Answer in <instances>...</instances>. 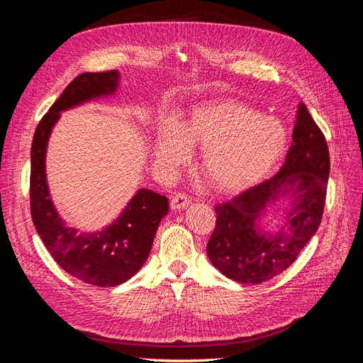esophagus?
I'll list each match as a JSON object with an SVG mask.
<instances>
[{
	"label": "esophagus",
	"instance_id": "34e87169",
	"mask_svg": "<svg viewBox=\"0 0 363 363\" xmlns=\"http://www.w3.org/2000/svg\"><path fill=\"white\" fill-rule=\"evenodd\" d=\"M191 200L186 194H175L171 199V207L174 211H180V208H184L186 206H189Z\"/></svg>",
	"mask_w": 363,
	"mask_h": 363
}]
</instances>
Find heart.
<instances>
[{"mask_svg":"<svg viewBox=\"0 0 363 363\" xmlns=\"http://www.w3.org/2000/svg\"><path fill=\"white\" fill-rule=\"evenodd\" d=\"M288 128L239 101L196 107L182 130L164 125L157 140L159 167L169 171L189 159V145L204 148L201 171L224 192L251 188L274 169L288 148Z\"/></svg>","mask_w":363,"mask_h":363,"instance_id":"obj_1","label":"heart"}]
</instances>
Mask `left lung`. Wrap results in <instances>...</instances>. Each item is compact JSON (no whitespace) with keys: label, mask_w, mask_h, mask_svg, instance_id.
Segmentation results:
<instances>
[{"label":"left lung","mask_w":363,"mask_h":363,"mask_svg":"<svg viewBox=\"0 0 363 363\" xmlns=\"http://www.w3.org/2000/svg\"><path fill=\"white\" fill-rule=\"evenodd\" d=\"M330 156L321 128L300 104L286 162L274 177L218 204L216 225L207 256L225 277L239 283H263L279 276L300 255L320 227ZM294 199L289 228L277 235L257 232L255 221L269 202L280 196Z\"/></svg>","instance_id":"8db88e82"}]
</instances>
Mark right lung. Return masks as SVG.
I'll return each instance as SVG.
<instances>
[{
	"label": "right lung",
	"instance_id": "1",
	"mask_svg": "<svg viewBox=\"0 0 363 363\" xmlns=\"http://www.w3.org/2000/svg\"><path fill=\"white\" fill-rule=\"evenodd\" d=\"M118 77L115 69L75 77L39 121L31 144L30 211L36 232L65 271L100 288L118 286L142 268L162 218L168 213V199L140 189L116 221L103 232L77 233L75 228L65 225L51 203L45 179V151L60 112L92 98L113 94Z\"/></svg>",
	"mask_w": 363,
	"mask_h": 363
}]
</instances>
